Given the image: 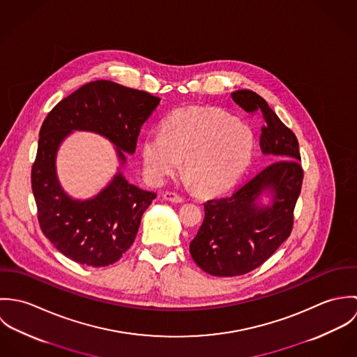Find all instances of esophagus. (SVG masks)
<instances>
[{
	"label": "esophagus",
	"mask_w": 357,
	"mask_h": 357,
	"mask_svg": "<svg viewBox=\"0 0 357 357\" xmlns=\"http://www.w3.org/2000/svg\"><path fill=\"white\" fill-rule=\"evenodd\" d=\"M163 199H166V201H169V202H174V204H181V202H184V198H183V197H180L178 194L172 192V191L165 192V194H163Z\"/></svg>",
	"instance_id": "esophagus-1"
}]
</instances>
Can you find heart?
<instances>
[{"label": "heart", "mask_w": 357, "mask_h": 357, "mask_svg": "<svg viewBox=\"0 0 357 357\" xmlns=\"http://www.w3.org/2000/svg\"><path fill=\"white\" fill-rule=\"evenodd\" d=\"M255 133L249 125L214 107L173 111L160 132L144 136L143 165L153 183L176 173L184 159L187 178L204 192L232 187L249 167Z\"/></svg>", "instance_id": "heart-1"}]
</instances>
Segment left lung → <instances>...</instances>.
<instances>
[{"instance_id": "obj_1", "label": "left lung", "mask_w": 357, "mask_h": 357, "mask_svg": "<svg viewBox=\"0 0 357 357\" xmlns=\"http://www.w3.org/2000/svg\"><path fill=\"white\" fill-rule=\"evenodd\" d=\"M231 98L248 112L258 111L264 121L261 151L279 160L234 194L204 204V222L190 243V253L213 276L245 275L276 252L293 229L304 177L298 140L268 102L249 89L236 91ZM265 196L270 198L268 204H261Z\"/></svg>"}]
</instances>
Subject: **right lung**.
I'll use <instances>...</instances> for the list:
<instances>
[{
    "instance_id": "add662e5",
    "label": "right lung",
    "mask_w": 357,
    "mask_h": 357,
    "mask_svg": "<svg viewBox=\"0 0 357 357\" xmlns=\"http://www.w3.org/2000/svg\"><path fill=\"white\" fill-rule=\"evenodd\" d=\"M160 99L111 81H93L57 102L45 118L31 169V188L44 235L67 258L107 266L133 245L142 215L155 192L130 184L121 172L126 153L136 151L143 123ZM77 130L93 131L115 146L120 160L113 180L93 199L74 200L59 185L55 156Z\"/></svg>"
}]
</instances>
